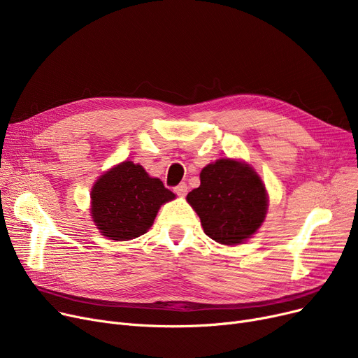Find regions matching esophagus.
<instances>
[{
  "label": "esophagus",
  "instance_id": "esophagus-1",
  "mask_svg": "<svg viewBox=\"0 0 358 358\" xmlns=\"http://www.w3.org/2000/svg\"><path fill=\"white\" fill-rule=\"evenodd\" d=\"M187 189H189V187H187L185 182H180L177 187H174V192H176L178 196H185Z\"/></svg>",
  "mask_w": 358,
  "mask_h": 358
}]
</instances>
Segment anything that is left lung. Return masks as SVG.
I'll return each instance as SVG.
<instances>
[{
	"label": "left lung",
	"mask_w": 358,
	"mask_h": 358,
	"mask_svg": "<svg viewBox=\"0 0 358 358\" xmlns=\"http://www.w3.org/2000/svg\"><path fill=\"white\" fill-rule=\"evenodd\" d=\"M204 234L223 245L254 235L267 213V194L259 177L245 164L219 159L204 166L200 187L187 194Z\"/></svg>",
	"instance_id": "1"
}]
</instances>
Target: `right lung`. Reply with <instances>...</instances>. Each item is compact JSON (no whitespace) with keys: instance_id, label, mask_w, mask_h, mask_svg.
<instances>
[{"instance_id":"add662e5","label":"right lung","mask_w":358,"mask_h":358,"mask_svg":"<svg viewBox=\"0 0 358 358\" xmlns=\"http://www.w3.org/2000/svg\"><path fill=\"white\" fill-rule=\"evenodd\" d=\"M174 197L159 178L149 177L139 164L124 161L94 185L91 213L104 236L127 241L146 234L161 204Z\"/></svg>"}]
</instances>
